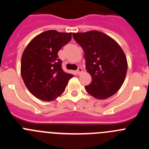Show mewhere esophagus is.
I'll return each mask as SVG.
<instances>
[{
  "label": "esophagus",
  "mask_w": 149,
  "mask_h": 149,
  "mask_svg": "<svg viewBox=\"0 0 149 149\" xmlns=\"http://www.w3.org/2000/svg\"><path fill=\"white\" fill-rule=\"evenodd\" d=\"M76 72H77V74H81L83 72L82 68H81V67H79V68H77V70L76 71Z\"/></svg>",
  "instance_id": "esophagus-1"
}]
</instances>
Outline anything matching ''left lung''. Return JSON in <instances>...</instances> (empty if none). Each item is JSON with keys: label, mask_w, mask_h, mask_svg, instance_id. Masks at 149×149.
I'll use <instances>...</instances> for the list:
<instances>
[{"label": "left lung", "mask_w": 149, "mask_h": 149, "mask_svg": "<svg viewBox=\"0 0 149 149\" xmlns=\"http://www.w3.org/2000/svg\"><path fill=\"white\" fill-rule=\"evenodd\" d=\"M84 51L86 68L92 82L86 92L97 99H106L118 92L127 70L126 56L119 45L104 33L91 30L73 33Z\"/></svg>", "instance_id": "obj_1"}]
</instances>
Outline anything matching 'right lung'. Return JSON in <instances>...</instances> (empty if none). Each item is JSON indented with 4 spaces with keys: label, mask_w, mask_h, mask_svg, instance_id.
<instances>
[{
    "label": "right lung",
    "mask_w": 149,
    "mask_h": 149,
    "mask_svg": "<svg viewBox=\"0 0 149 149\" xmlns=\"http://www.w3.org/2000/svg\"><path fill=\"white\" fill-rule=\"evenodd\" d=\"M72 39V33L47 30L34 37L23 52L21 74L25 86L42 101H51L64 92L74 75L62 69L58 51Z\"/></svg>",
    "instance_id": "obj_1"
}]
</instances>
